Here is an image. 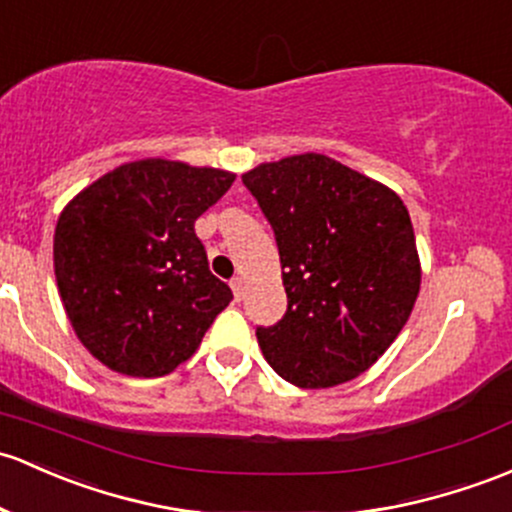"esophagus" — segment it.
<instances>
[{"label":"esophagus","instance_id":"obj_1","mask_svg":"<svg viewBox=\"0 0 512 512\" xmlns=\"http://www.w3.org/2000/svg\"><path fill=\"white\" fill-rule=\"evenodd\" d=\"M229 285H232V293H234L236 300L244 298V278L236 276V278H232V283H229Z\"/></svg>","mask_w":512,"mask_h":512}]
</instances>
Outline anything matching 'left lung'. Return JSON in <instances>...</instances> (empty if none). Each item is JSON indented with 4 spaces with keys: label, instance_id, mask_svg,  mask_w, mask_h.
I'll return each instance as SVG.
<instances>
[{
    "label": "left lung",
    "instance_id": "left-lung-1",
    "mask_svg": "<svg viewBox=\"0 0 512 512\" xmlns=\"http://www.w3.org/2000/svg\"><path fill=\"white\" fill-rule=\"evenodd\" d=\"M276 234L288 310L258 327L263 356L298 388H332L386 354L420 293L408 207L322 153L241 175Z\"/></svg>",
    "mask_w": 512,
    "mask_h": 512
}]
</instances>
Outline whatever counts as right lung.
Masks as SVG:
<instances>
[{
    "label": "right lung",
    "mask_w": 512,
    "mask_h": 512,
    "mask_svg": "<svg viewBox=\"0 0 512 512\" xmlns=\"http://www.w3.org/2000/svg\"><path fill=\"white\" fill-rule=\"evenodd\" d=\"M236 175L166 158L109 170L60 212L53 266L65 315L112 371L156 378L200 346L232 290L207 266L195 219Z\"/></svg>",
    "instance_id": "right-lung-1"
}]
</instances>
